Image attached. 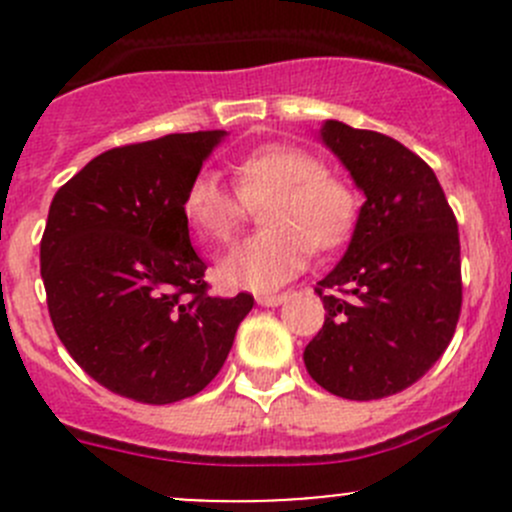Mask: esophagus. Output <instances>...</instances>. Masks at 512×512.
Instances as JSON below:
<instances>
[{
	"label": "esophagus",
	"instance_id": "1",
	"mask_svg": "<svg viewBox=\"0 0 512 512\" xmlns=\"http://www.w3.org/2000/svg\"><path fill=\"white\" fill-rule=\"evenodd\" d=\"M282 302H287L285 292H280V294H257V304H262V307H280Z\"/></svg>",
	"mask_w": 512,
	"mask_h": 512
}]
</instances>
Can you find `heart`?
<instances>
[{
    "label": "heart",
    "instance_id": "b5f03b06",
    "mask_svg": "<svg viewBox=\"0 0 512 512\" xmlns=\"http://www.w3.org/2000/svg\"><path fill=\"white\" fill-rule=\"evenodd\" d=\"M234 190L218 175L200 170L180 198L185 223L205 245L235 237L247 205L260 208L257 235L220 260L218 277L227 287L270 292L304 267L309 247L334 250L352 235L356 193L342 175L324 170L312 153L289 143H262L230 163Z\"/></svg>",
    "mask_w": 512,
    "mask_h": 512
}]
</instances>
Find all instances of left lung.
<instances>
[{
    "label": "left lung",
    "mask_w": 512,
    "mask_h": 512,
    "mask_svg": "<svg viewBox=\"0 0 512 512\" xmlns=\"http://www.w3.org/2000/svg\"><path fill=\"white\" fill-rule=\"evenodd\" d=\"M322 141L364 190L347 255L314 287L327 317L304 349L329 394L384 399L416 384L461 317L458 223L436 173L394 138L327 121Z\"/></svg>",
    "instance_id": "obj_1"
}]
</instances>
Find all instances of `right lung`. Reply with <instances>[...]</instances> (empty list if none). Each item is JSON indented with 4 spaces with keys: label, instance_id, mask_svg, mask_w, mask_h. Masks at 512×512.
<instances>
[{
    "label": "right lung",
    "instance_id": "obj_1",
    "mask_svg": "<svg viewBox=\"0 0 512 512\" xmlns=\"http://www.w3.org/2000/svg\"><path fill=\"white\" fill-rule=\"evenodd\" d=\"M225 131L111 148L56 190L41 235L51 324L108 391L173 404L223 369L252 294L210 297L180 198Z\"/></svg>",
    "mask_w": 512,
    "mask_h": 512
}]
</instances>
